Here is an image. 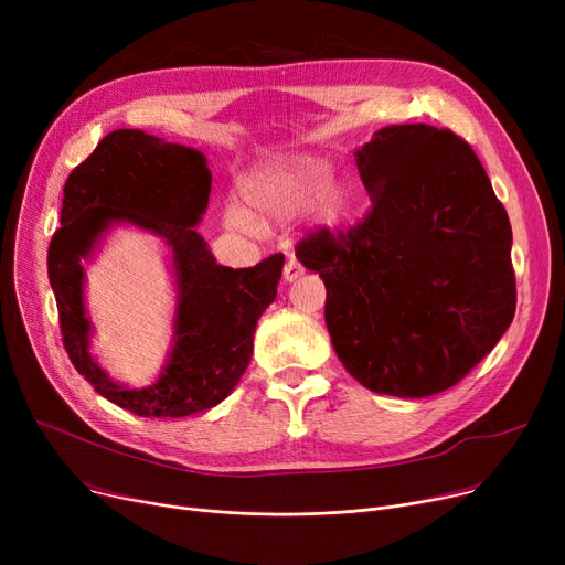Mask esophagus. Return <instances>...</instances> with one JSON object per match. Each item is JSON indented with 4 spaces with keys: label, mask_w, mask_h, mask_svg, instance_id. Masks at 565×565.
<instances>
[{
    "label": "esophagus",
    "mask_w": 565,
    "mask_h": 565,
    "mask_svg": "<svg viewBox=\"0 0 565 565\" xmlns=\"http://www.w3.org/2000/svg\"><path fill=\"white\" fill-rule=\"evenodd\" d=\"M302 275H305V267L295 258H288L284 265V281L292 284V281H298Z\"/></svg>",
    "instance_id": "obj_1"
}]
</instances>
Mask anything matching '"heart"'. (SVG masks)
Instances as JSON below:
<instances>
[{
    "label": "heart",
    "instance_id": "obj_1",
    "mask_svg": "<svg viewBox=\"0 0 565 565\" xmlns=\"http://www.w3.org/2000/svg\"><path fill=\"white\" fill-rule=\"evenodd\" d=\"M245 203H228L222 213L226 228L260 237L263 226L286 224L309 213L320 228L337 231L352 213L350 190L332 178V167L309 156H273L254 164L237 181Z\"/></svg>",
    "mask_w": 565,
    "mask_h": 565
}]
</instances>
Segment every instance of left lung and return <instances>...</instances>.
<instances>
[{
  "mask_svg": "<svg viewBox=\"0 0 565 565\" xmlns=\"http://www.w3.org/2000/svg\"><path fill=\"white\" fill-rule=\"evenodd\" d=\"M354 162L371 213L345 235L311 233L298 260L328 288L324 322L354 380L398 398L439 394L515 316L509 215L451 130L380 128Z\"/></svg>",
  "mask_w": 565,
  "mask_h": 565,
  "instance_id": "obj_1",
  "label": "left lung"
}]
</instances>
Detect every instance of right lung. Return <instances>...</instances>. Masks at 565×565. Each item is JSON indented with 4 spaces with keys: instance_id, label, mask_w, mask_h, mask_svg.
Listing matches in <instances>:
<instances>
[{
    "instance_id": "obj_1",
    "label": "right lung",
    "mask_w": 565,
    "mask_h": 565,
    "mask_svg": "<svg viewBox=\"0 0 565 565\" xmlns=\"http://www.w3.org/2000/svg\"><path fill=\"white\" fill-rule=\"evenodd\" d=\"M213 173L192 146L143 130H114L68 175L62 228L47 249V277L68 358L114 405L139 417L181 419L220 405L241 382L263 311L277 298L284 254L233 270L215 263L199 226ZM158 234L170 249L177 307L161 375L135 391L108 377L90 354L93 326L83 302V263L116 225Z\"/></svg>"
}]
</instances>
